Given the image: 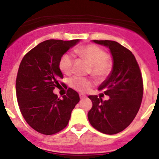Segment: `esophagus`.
Masks as SVG:
<instances>
[{
	"label": "esophagus",
	"mask_w": 159,
	"mask_h": 159,
	"mask_svg": "<svg viewBox=\"0 0 159 159\" xmlns=\"http://www.w3.org/2000/svg\"><path fill=\"white\" fill-rule=\"evenodd\" d=\"M80 98L81 99H85V98H86V95H83V94H80Z\"/></svg>",
	"instance_id": "34e87169"
}]
</instances>
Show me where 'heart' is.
<instances>
[{"label": "heart", "instance_id": "heart-1", "mask_svg": "<svg viewBox=\"0 0 159 159\" xmlns=\"http://www.w3.org/2000/svg\"><path fill=\"white\" fill-rule=\"evenodd\" d=\"M75 52L88 60L92 67V74L98 78L108 75L111 69V62L107 54L99 46L89 44L75 50ZM73 58L70 54H64L60 60V68L64 75H70L72 71ZM72 88L80 92H85L92 86L91 80L82 77H75L70 81Z\"/></svg>", "mask_w": 159, "mask_h": 159}]
</instances>
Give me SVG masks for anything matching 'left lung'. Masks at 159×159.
Wrapping results in <instances>:
<instances>
[{
  "label": "left lung",
  "mask_w": 159,
  "mask_h": 159,
  "mask_svg": "<svg viewBox=\"0 0 159 159\" xmlns=\"http://www.w3.org/2000/svg\"><path fill=\"white\" fill-rule=\"evenodd\" d=\"M109 48L112 69L98 88L109 96L102 100L89 95L92 107L88 114L92 127L107 134H115L127 128L139 110L143 95L142 74L131 52L113 40H92Z\"/></svg>",
  "instance_id": "8db88e82"
}]
</instances>
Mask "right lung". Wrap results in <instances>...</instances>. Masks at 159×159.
Here are the masks:
<instances>
[{
    "label": "right lung",
    "instance_id": "add662e5",
    "mask_svg": "<svg viewBox=\"0 0 159 159\" xmlns=\"http://www.w3.org/2000/svg\"><path fill=\"white\" fill-rule=\"evenodd\" d=\"M79 42L44 40L29 51L20 62L16 81L18 104L28 124L39 133L50 135L63 130L80 101L79 94L71 88L61 99L53 93L63 78L60 59Z\"/></svg>",
    "mask_w": 159,
    "mask_h": 159
}]
</instances>
